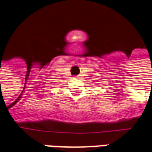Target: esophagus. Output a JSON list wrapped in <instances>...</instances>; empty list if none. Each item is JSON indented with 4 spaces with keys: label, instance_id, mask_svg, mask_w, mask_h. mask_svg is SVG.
<instances>
[{
    "label": "esophagus",
    "instance_id": "1",
    "mask_svg": "<svg viewBox=\"0 0 152 152\" xmlns=\"http://www.w3.org/2000/svg\"><path fill=\"white\" fill-rule=\"evenodd\" d=\"M75 77H76V78H78V76H75Z\"/></svg>",
    "mask_w": 152,
    "mask_h": 152
}]
</instances>
